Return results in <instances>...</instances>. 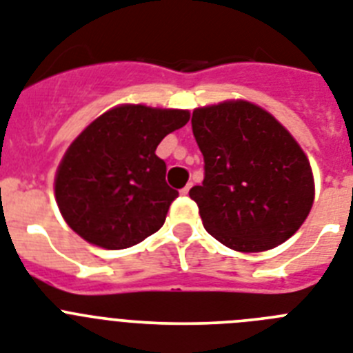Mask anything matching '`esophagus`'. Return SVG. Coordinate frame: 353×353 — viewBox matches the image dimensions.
<instances>
[{
	"label": "esophagus",
	"instance_id": "34e87169",
	"mask_svg": "<svg viewBox=\"0 0 353 353\" xmlns=\"http://www.w3.org/2000/svg\"><path fill=\"white\" fill-rule=\"evenodd\" d=\"M190 188H192V183H188V185H186L185 188H183V190H181V195H188V192H190Z\"/></svg>",
	"mask_w": 353,
	"mask_h": 353
}]
</instances>
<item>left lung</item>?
Returning a JSON list of instances; mask_svg holds the SVG:
<instances>
[{
  "label": "left lung",
  "mask_w": 353,
  "mask_h": 353,
  "mask_svg": "<svg viewBox=\"0 0 353 353\" xmlns=\"http://www.w3.org/2000/svg\"><path fill=\"white\" fill-rule=\"evenodd\" d=\"M204 181L190 197L204 230L230 250L259 253L291 239L314 203L310 163L285 127L245 100L195 109Z\"/></svg>",
  "instance_id": "left-lung-1"
}]
</instances>
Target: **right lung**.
<instances>
[{
	"instance_id": "1",
	"label": "right lung",
	"mask_w": 353,
	"mask_h": 353,
	"mask_svg": "<svg viewBox=\"0 0 353 353\" xmlns=\"http://www.w3.org/2000/svg\"><path fill=\"white\" fill-rule=\"evenodd\" d=\"M190 120L183 109L123 103L85 127L55 176L68 226L90 244L125 250L163 226L177 190L165 181L159 141Z\"/></svg>"
}]
</instances>
